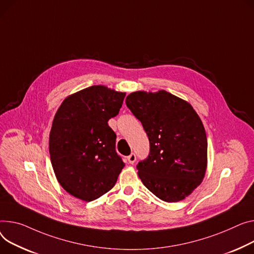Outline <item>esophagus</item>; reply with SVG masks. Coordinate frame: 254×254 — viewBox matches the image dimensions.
<instances>
[{
  "label": "esophagus",
  "instance_id": "esophagus-1",
  "mask_svg": "<svg viewBox=\"0 0 254 254\" xmlns=\"http://www.w3.org/2000/svg\"><path fill=\"white\" fill-rule=\"evenodd\" d=\"M127 158L128 163L133 164V163H134V161H136V159H137V156H136V154H134V153H131V154H130V155H128Z\"/></svg>",
  "mask_w": 254,
  "mask_h": 254
}]
</instances>
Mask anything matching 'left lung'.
<instances>
[{"label":"left lung","mask_w":254,"mask_h":254,"mask_svg":"<svg viewBox=\"0 0 254 254\" xmlns=\"http://www.w3.org/2000/svg\"><path fill=\"white\" fill-rule=\"evenodd\" d=\"M126 104L142 123L150 143L137 165L145 187L165 202L188 197L207 168L205 128L192 105L164 90L130 93Z\"/></svg>","instance_id":"8db88e82"}]
</instances>
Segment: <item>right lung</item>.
Wrapping results in <instances>:
<instances>
[{"mask_svg":"<svg viewBox=\"0 0 254 254\" xmlns=\"http://www.w3.org/2000/svg\"><path fill=\"white\" fill-rule=\"evenodd\" d=\"M126 93L102 84L69 95L51 127V163L61 187L83 201H93L115 185L125 166L115 151L116 134L108 121L120 112Z\"/></svg>","mask_w":254,"mask_h":254,"instance_id":"obj_1","label":"right lung"}]
</instances>
